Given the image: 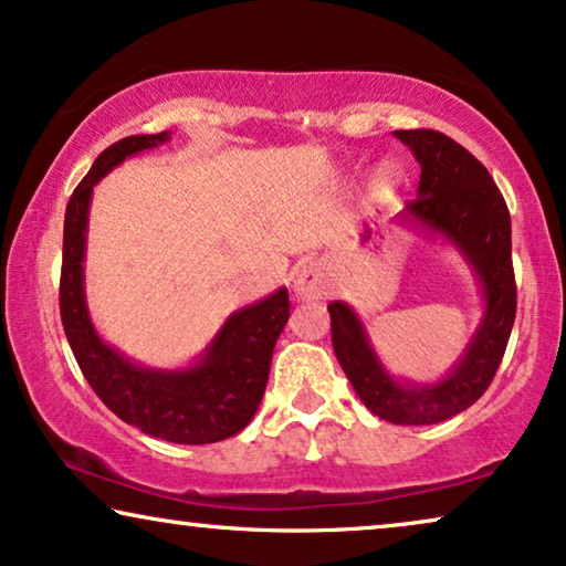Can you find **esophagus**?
I'll return each mask as SVG.
<instances>
[{"instance_id": "esophagus-1", "label": "esophagus", "mask_w": 566, "mask_h": 566, "mask_svg": "<svg viewBox=\"0 0 566 566\" xmlns=\"http://www.w3.org/2000/svg\"><path fill=\"white\" fill-rule=\"evenodd\" d=\"M296 296L304 298V301H314V298H324L327 296V281H324V275L316 270L314 265L304 268L296 277Z\"/></svg>"}]
</instances>
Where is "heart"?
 Returning <instances> with one entry per match:
<instances>
[{"label": "heart", "instance_id": "heart-1", "mask_svg": "<svg viewBox=\"0 0 566 566\" xmlns=\"http://www.w3.org/2000/svg\"><path fill=\"white\" fill-rule=\"evenodd\" d=\"M391 182H394V169L391 167L376 169V175H374L376 188H386V185H391Z\"/></svg>", "mask_w": 566, "mask_h": 566}]
</instances>
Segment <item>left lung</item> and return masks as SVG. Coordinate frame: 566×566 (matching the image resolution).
<instances>
[{
  "label": "left lung",
  "instance_id": "left-lung-1",
  "mask_svg": "<svg viewBox=\"0 0 566 566\" xmlns=\"http://www.w3.org/2000/svg\"><path fill=\"white\" fill-rule=\"evenodd\" d=\"M420 161V188L401 219L443 234L474 270L484 293V316L463 358L438 384H399L386 374L355 312L332 301V347L355 394L370 412L394 424H436L463 412L486 391L513 332L517 289L513 231L505 198L474 154L440 130H394Z\"/></svg>",
  "mask_w": 566,
  "mask_h": 566
}]
</instances>
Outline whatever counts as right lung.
I'll return each instance as SVG.
<instances>
[{"mask_svg": "<svg viewBox=\"0 0 566 566\" xmlns=\"http://www.w3.org/2000/svg\"><path fill=\"white\" fill-rule=\"evenodd\" d=\"M167 138V130H161L151 136H128L107 146L69 198L59 285L61 322L87 384L123 422L169 443H219L244 430L258 412L273 347L291 314L289 291L277 289L258 304L231 314L203 358L180 370L144 368L123 358L99 339L84 301L82 262L92 188L126 157L154 149Z\"/></svg>", "mask_w": 566, "mask_h": 566, "instance_id": "1", "label": "right lung"}]
</instances>
